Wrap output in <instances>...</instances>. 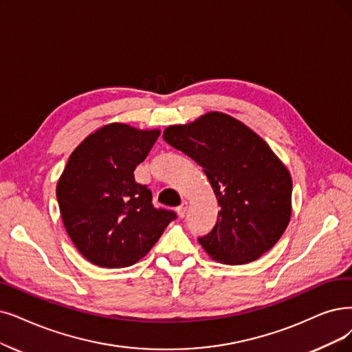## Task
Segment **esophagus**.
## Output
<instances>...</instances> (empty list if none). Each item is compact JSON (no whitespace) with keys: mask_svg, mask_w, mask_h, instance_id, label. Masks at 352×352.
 Segmentation results:
<instances>
[{"mask_svg":"<svg viewBox=\"0 0 352 352\" xmlns=\"http://www.w3.org/2000/svg\"><path fill=\"white\" fill-rule=\"evenodd\" d=\"M177 215H179V218H184L185 215H186V210H188V202L186 201H184L180 204V206H177Z\"/></svg>","mask_w":352,"mask_h":352,"instance_id":"34e87169","label":"esophagus"}]
</instances>
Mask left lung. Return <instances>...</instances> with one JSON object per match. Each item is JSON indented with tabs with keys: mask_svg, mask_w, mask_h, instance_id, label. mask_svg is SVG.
Masks as SVG:
<instances>
[{
	"mask_svg": "<svg viewBox=\"0 0 352 352\" xmlns=\"http://www.w3.org/2000/svg\"><path fill=\"white\" fill-rule=\"evenodd\" d=\"M163 138L204 168L221 206L214 230L199 238L210 258L245 264L274 247L292 217V176L257 133L210 111L168 125Z\"/></svg>",
	"mask_w": 352,
	"mask_h": 352,
	"instance_id": "8db88e82",
	"label": "left lung"
}]
</instances>
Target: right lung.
<instances>
[{"instance_id": "add662e5", "label": "right lung", "mask_w": 352, "mask_h": 352, "mask_svg": "<svg viewBox=\"0 0 352 352\" xmlns=\"http://www.w3.org/2000/svg\"><path fill=\"white\" fill-rule=\"evenodd\" d=\"M159 135L157 129L109 122L70 154L56 198L69 238L89 263L104 269L135 264L176 218L153 208L150 189L134 179Z\"/></svg>"}]
</instances>
